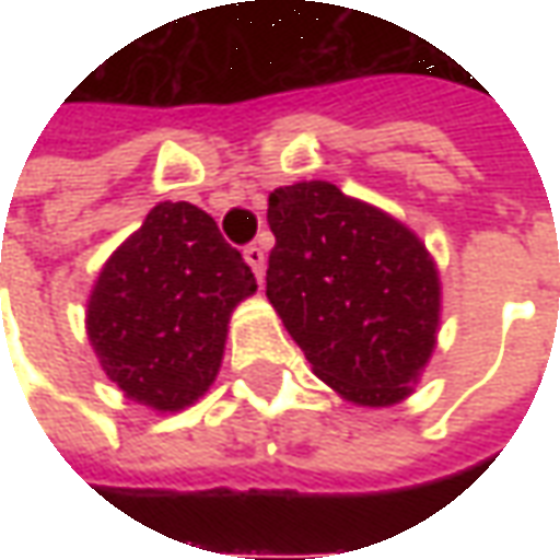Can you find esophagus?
Wrapping results in <instances>:
<instances>
[{
  "instance_id": "esophagus-1",
  "label": "esophagus",
  "mask_w": 560,
  "mask_h": 560,
  "mask_svg": "<svg viewBox=\"0 0 560 560\" xmlns=\"http://www.w3.org/2000/svg\"><path fill=\"white\" fill-rule=\"evenodd\" d=\"M243 255L245 260H248V267L255 269L257 279H264V267H267V255H264V248H260V245H248Z\"/></svg>"
}]
</instances>
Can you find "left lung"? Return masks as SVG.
I'll list each match as a JSON object with an SVG mask.
<instances>
[{
  "mask_svg": "<svg viewBox=\"0 0 560 560\" xmlns=\"http://www.w3.org/2000/svg\"><path fill=\"white\" fill-rule=\"evenodd\" d=\"M267 296L332 393L399 405L420 384L441 329V272L396 215L324 179L269 195Z\"/></svg>",
  "mask_w": 560,
  "mask_h": 560,
  "instance_id": "8db88e82",
  "label": "left lung"
}]
</instances>
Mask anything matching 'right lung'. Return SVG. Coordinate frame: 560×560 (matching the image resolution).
Instances as JSON below:
<instances>
[{
    "label": "right lung",
    "mask_w": 560,
    "mask_h": 560,
    "mask_svg": "<svg viewBox=\"0 0 560 560\" xmlns=\"http://www.w3.org/2000/svg\"><path fill=\"white\" fill-rule=\"evenodd\" d=\"M255 291L243 255L203 209L161 200L104 260L86 336L126 399L185 411L215 384L233 308Z\"/></svg>",
    "instance_id": "add662e5"
}]
</instances>
